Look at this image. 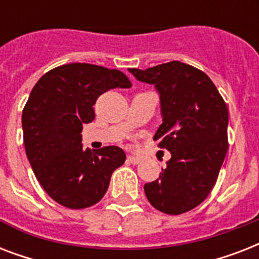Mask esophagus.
Instances as JSON below:
<instances>
[{
	"label": "esophagus",
	"mask_w": 259,
	"mask_h": 259,
	"mask_svg": "<svg viewBox=\"0 0 259 259\" xmlns=\"http://www.w3.org/2000/svg\"><path fill=\"white\" fill-rule=\"evenodd\" d=\"M127 161H129L130 164L137 165V164H140V162H141V158L137 157V156H127Z\"/></svg>",
	"instance_id": "34e87169"
}]
</instances>
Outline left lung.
Wrapping results in <instances>:
<instances>
[{
    "mask_svg": "<svg viewBox=\"0 0 259 259\" xmlns=\"http://www.w3.org/2000/svg\"><path fill=\"white\" fill-rule=\"evenodd\" d=\"M129 72L157 90L162 123L153 140L172 156L160 179L144 185L145 195L158 211L180 215L204 201L217 183L229 149V110L212 80L189 64L173 60Z\"/></svg>",
    "mask_w": 259,
    "mask_h": 259,
    "instance_id": "left-lung-1",
    "label": "left lung"
}]
</instances>
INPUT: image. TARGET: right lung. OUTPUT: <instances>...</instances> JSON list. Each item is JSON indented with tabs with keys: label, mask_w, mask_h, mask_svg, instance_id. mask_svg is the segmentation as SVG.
<instances>
[{
	"label": "right lung",
	"mask_w": 259,
	"mask_h": 259,
	"mask_svg": "<svg viewBox=\"0 0 259 259\" xmlns=\"http://www.w3.org/2000/svg\"><path fill=\"white\" fill-rule=\"evenodd\" d=\"M123 72L89 63L48 71L30 91L22 110L26 157L44 191L59 204L86 208L101 200L125 152L105 146L83 149L82 129L94 121L93 106L111 89H129Z\"/></svg>",
	"instance_id": "right-lung-1"
}]
</instances>
